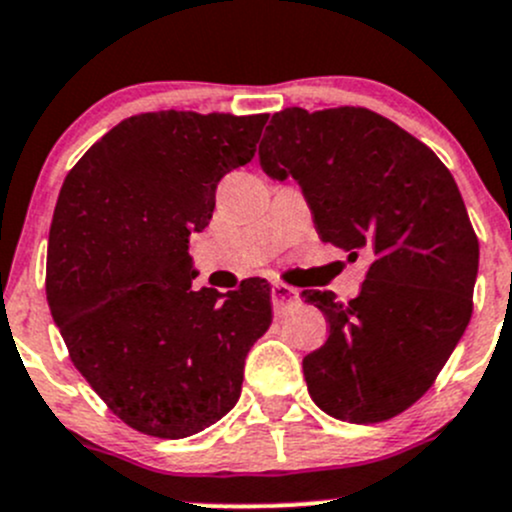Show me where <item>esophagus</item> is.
Here are the masks:
<instances>
[{"label":"esophagus","mask_w":512,"mask_h":512,"mask_svg":"<svg viewBox=\"0 0 512 512\" xmlns=\"http://www.w3.org/2000/svg\"><path fill=\"white\" fill-rule=\"evenodd\" d=\"M299 304V292L294 287L282 285V282H275L272 285V307H275V314H285L289 309H294Z\"/></svg>","instance_id":"34e87169"}]
</instances>
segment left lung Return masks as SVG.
Listing matches in <instances>:
<instances>
[{"label": "left lung", "mask_w": 512, "mask_h": 512, "mask_svg": "<svg viewBox=\"0 0 512 512\" xmlns=\"http://www.w3.org/2000/svg\"><path fill=\"white\" fill-rule=\"evenodd\" d=\"M270 178L292 175L324 242L369 260L347 304L304 289L329 339L302 361L324 414L379 423L416 404L473 314L478 237L451 170L369 108L275 113L260 143Z\"/></svg>", "instance_id": "8db88e82"}]
</instances>
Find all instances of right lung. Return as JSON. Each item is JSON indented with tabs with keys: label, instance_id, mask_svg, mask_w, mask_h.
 <instances>
[{
	"label": "right lung",
	"instance_id": "right-lung-1",
	"mask_svg": "<svg viewBox=\"0 0 512 512\" xmlns=\"http://www.w3.org/2000/svg\"><path fill=\"white\" fill-rule=\"evenodd\" d=\"M267 113H138L96 141L61 185L46 299L69 356L123 423L185 438L240 399L245 356L270 329V285L193 289L190 235L215 188L250 163Z\"/></svg>",
	"mask_w": 512,
	"mask_h": 512
}]
</instances>
